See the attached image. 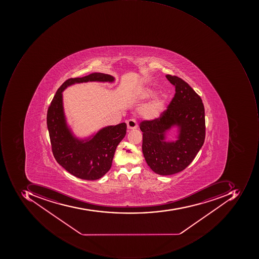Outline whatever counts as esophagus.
<instances>
[{"mask_svg":"<svg viewBox=\"0 0 259 259\" xmlns=\"http://www.w3.org/2000/svg\"><path fill=\"white\" fill-rule=\"evenodd\" d=\"M127 129H129V130H135V129H137V122H136V120H135V119H130V120H127Z\"/></svg>","mask_w":259,"mask_h":259,"instance_id":"34e87169","label":"esophagus"}]
</instances>
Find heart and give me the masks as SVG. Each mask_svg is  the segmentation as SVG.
<instances>
[{
  "label": "heart",
  "instance_id": "b5f03b06",
  "mask_svg": "<svg viewBox=\"0 0 259 259\" xmlns=\"http://www.w3.org/2000/svg\"><path fill=\"white\" fill-rule=\"evenodd\" d=\"M155 94V91L150 87H145L139 90L136 93V98L144 100L151 98ZM166 107V98L164 97H156L146 105L142 106L139 110V113L142 117L146 119L159 118Z\"/></svg>",
  "mask_w": 259,
  "mask_h": 259
}]
</instances>
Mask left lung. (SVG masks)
Returning <instances> with one entry per match:
<instances>
[{
  "label": "left lung",
  "mask_w": 259,
  "mask_h": 259,
  "mask_svg": "<svg viewBox=\"0 0 259 259\" xmlns=\"http://www.w3.org/2000/svg\"><path fill=\"white\" fill-rule=\"evenodd\" d=\"M166 77L175 85V97L160 117L140 123L144 157L152 170L162 176L184 170L202 147L205 137L201 97L181 78ZM175 126L178 127L177 140L166 141V134Z\"/></svg>",
  "instance_id": "8db88e82"
}]
</instances>
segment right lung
I'll use <instances>...</instances> for the list:
<instances>
[{
    "instance_id": "1",
    "label": "right lung",
    "mask_w": 259,
    "mask_h": 259,
    "mask_svg": "<svg viewBox=\"0 0 259 259\" xmlns=\"http://www.w3.org/2000/svg\"><path fill=\"white\" fill-rule=\"evenodd\" d=\"M114 80V77L103 73L69 78L58 89L48 108L47 123L54 158L64 169L80 179L95 181L110 170L116 149L125 136L127 124L107 126L89 137L79 139L67 123L62 93L78 83H111Z\"/></svg>"
}]
</instances>
